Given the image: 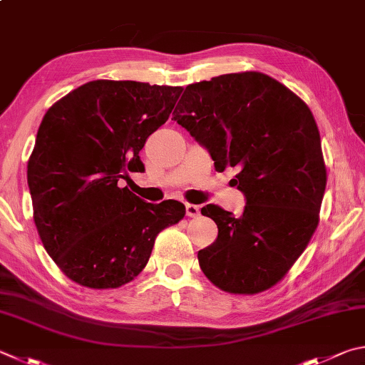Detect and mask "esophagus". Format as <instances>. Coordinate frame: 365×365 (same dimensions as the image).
Segmentation results:
<instances>
[{
    "mask_svg": "<svg viewBox=\"0 0 365 365\" xmlns=\"http://www.w3.org/2000/svg\"><path fill=\"white\" fill-rule=\"evenodd\" d=\"M187 215L188 217H197L200 215V212H201V207L200 205H195V204H187Z\"/></svg>",
    "mask_w": 365,
    "mask_h": 365,
    "instance_id": "1",
    "label": "esophagus"
}]
</instances>
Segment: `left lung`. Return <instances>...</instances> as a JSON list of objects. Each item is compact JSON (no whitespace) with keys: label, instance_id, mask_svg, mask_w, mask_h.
Returning <instances> with one entry per match:
<instances>
[{"label":"left lung","instance_id":"obj_1","mask_svg":"<svg viewBox=\"0 0 365 365\" xmlns=\"http://www.w3.org/2000/svg\"><path fill=\"white\" fill-rule=\"evenodd\" d=\"M172 119L209 151L215 170L237 168L246 197L240 217L207 204L217 240L197 252L202 273L230 294L279 282L319 220L326 190L321 137L308 105L258 71L190 84Z\"/></svg>","mask_w":365,"mask_h":365}]
</instances>
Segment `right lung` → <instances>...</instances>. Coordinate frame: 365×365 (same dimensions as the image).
<instances>
[{"label":"right lung","mask_w":365,"mask_h":365,"mask_svg":"<svg viewBox=\"0 0 365 365\" xmlns=\"http://www.w3.org/2000/svg\"><path fill=\"white\" fill-rule=\"evenodd\" d=\"M182 88L86 83L46 111L26 168L33 218L57 267L79 286L116 289L148 263L160 231L185 205L151 204L128 187L140 150L168 121Z\"/></svg>","instance_id":"1"}]
</instances>
